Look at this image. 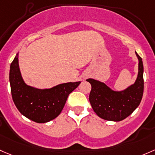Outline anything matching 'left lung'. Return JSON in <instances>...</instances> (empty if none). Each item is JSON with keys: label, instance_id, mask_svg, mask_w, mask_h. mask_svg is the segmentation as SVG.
<instances>
[{"label": "left lung", "instance_id": "obj_1", "mask_svg": "<svg viewBox=\"0 0 155 155\" xmlns=\"http://www.w3.org/2000/svg\"><path fill=\"white\" fill-rule=\"evenodd\" d=\"M138 58V73L134 84L123 91H114L105 83L87 79L91 84L89 101L93 110L103 120L119 122L133 113L139 106L144 87L142 58L135 52Z\"/></svg>", "mask_w": 155, "mask_h": 155}]
</instances>
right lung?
Masks as SVG:
<instances>
[{
	"label": "right lung",
	"mask_w": 155,
	"mask_h": 155,
	"mask_svg": "<svg viewBox=\"0 0 155 155\" xmlns=\"http://www.w3.org/2000/svg\"><path fill=\"white\" fill-rule=\"evenodd\" d=\"M18 53L11 63L9 71L13 102L20 113L32 121L38 123L51 121L60 114L69 94L81 82L62 83L44 89L28 85L19 68Z\"/></svg>",
	"instance_id": "1"
}]
</instances>
